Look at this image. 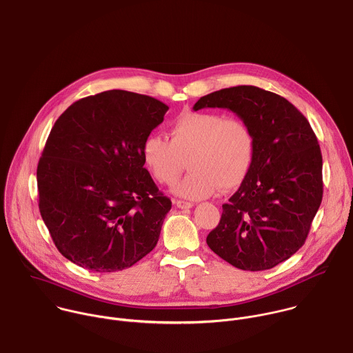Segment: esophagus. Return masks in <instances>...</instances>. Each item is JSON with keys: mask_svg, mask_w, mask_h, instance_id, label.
Masks as SVG:
<instances>
[{"mask_svg": "<svg viewBox=\"0 0 353 353\" xmlns=\"http://www.w3.org/2000/svg\"><path fill=\"white\" fill-rule=\"evenodd\" d=\"M175 204H176V207L181 208V210H186V208H192V207H193V203H190V201H183V200H176Z\"/></svg>", "mask_w": 353, "mask_h": 353, "instance_id": "obj_1", "label": "esophagus"}]
</instances>
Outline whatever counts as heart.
Wrapping results in <instances>:
<instances>
[{"label":"heart","instance_id":"1","mask_svg":"<svg viewBox=\"0 0 353 353\" xmlns=\"http://www.w3.org/2000/svg\"><path fill=\"white\" fill-rule=\"evenodd\" d=\"M146 167L154 178L172 185L188 165L190 174L172 188L183 199L201 200L240 186L251 171L255 137L239 117L188 112L170 127V141L149 135L142 146Z\"/></svg>","mask_w":353,"mask_h":353}]
</instances>
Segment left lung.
<instances>
[{
    "mask_svg": "<svg viewBox=\"0 0 353 353\" xmlns=\"http://www.w3.org/2000/svg\"><path fill=\"white\" fill-rule=\"evenodd\" d=\"M221 108L252 130L255 157L239 190L222 205L208 247L243 270H266L305 243L323 197V160L305 116L283 97L252 85L215 91L193 110Z\"/></svg>",
    "mask_w": 353,
    "mask_h": 353,
    "instance_id": "8db88e82",
    "label": "left lung"
}]
</instances>
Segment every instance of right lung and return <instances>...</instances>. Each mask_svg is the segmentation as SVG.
Instances as JSON below:
<instances>
[{
	"instance_id": "right-lung-1",
	"label": "right lung",
	"mask_w": 353,
	"mask_h": 353,
	"mask_svg": "<svg viewBox=\"0 0 353 353\" xmlns=\"http://www.w3.org/2000/svg\"><path fill=\"white\" fill-rule=\"evenodd\" d=\"M167 110L152 97L112 90L57 120L37 167L39 207L73 263L117 272L156 247L171 200L143 167L142 146Z\"/></svg>"
}]
</instances>
